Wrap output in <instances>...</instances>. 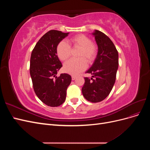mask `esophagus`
<instances>
[{
  "instance_id": "esophagus-1",
  "label": "esophagus",
  "mask_w": 150,
  "mask_h": 150,
  "mask_svg": "<svg viewBox=\"0 0 150 150\" xmlns=\"http://www.w3.org/2000/svg\"><path fill=\"white\" fill-rule=\"evenodd\" d=\"M71 78H72V80L73 81V80H75V79L76 78V76H72Z\"/></svg>"
}]
</instances>
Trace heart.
Returning a JSON list of instances; mask_svg holds the SVG:
<instances>
[{
  "mask_svg": "<svg viewBox=\"0 0 150 150\" xmlns=\"http://www.w3.org/2000/svg\"><path fill=\"white\" fill-rule=\"evenodd\" d=\"M70 42L73 47H80L78 53L79 59H72L66 62L64 70L67 73L76 75L83 71L87 66V62H93L98 54L97 45L91 42V39L84 34H78L70 39ZM56 52L58 57L61 61H66L71 55V47L69 44L62 40L57 44Z\"/></svg>",
  "mask_w": 150,
  "mask_h": 150,
  "instance_id": "heart-1",
  "label": "heart"
}]
</instances>
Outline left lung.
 I'll return each instance as SVG.
<instances>
[{
  "label": "left lung",
  "instance_id": "1",
  "mask_svg": "<svg viewBox=\"0 0 150 150\" xmlns=\"http://www.w3.org/2000/svg\"><path fill=\"white\" fill-rule=\"evenodd\" d=\"M93 35L98 52L93 66L86 71L93 76L91 78H84L82 93L88 101L98 103L110 94L115 84L119 64L118 52L112 40L102 32L95 30Z\"/></svg>",
  "mask_w": 150,
  "mask_h": 150
}]
</instances>
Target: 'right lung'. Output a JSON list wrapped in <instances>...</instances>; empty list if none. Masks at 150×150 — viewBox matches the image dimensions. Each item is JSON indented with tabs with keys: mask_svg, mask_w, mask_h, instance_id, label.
I'll use <instances>...</instances> for the list:
<instances>
[{
	"mask_svg": "<svg viewBox=\"0 0 150 150\" xmlns=\"http://www.w3.org/2000/svg\"><path fill=\"white\" fill-rule=\"evenodd\" d=\"M69 34L57 30L45 34L31 53L30 74L33 88L39 99L46 105L57 107L66 100V91L71 76L57 71L62 66L56 52L57 44Z\"/></svg>",
	"mask_w": 150,
	"mask_h": 150,
	"instance_id": "add662e5",
	"label": "right lung"
}]
</instances>
